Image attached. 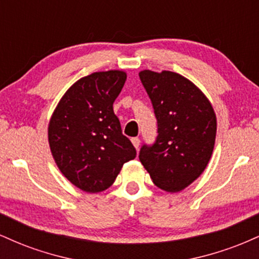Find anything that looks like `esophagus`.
Segmentation results:
<instances>
[{
    "label": "esophagus",
    "mask_w": 259,
    "mask_h": 259,
    "mask_svg": "<svg viewBox=\"0 0 259 259\" xmlns=\"http://www.w3.org/2000/svg\"><path fill=\"white\" fill-rule=\"evenodd\" d=\"M132 142H133L134 147L139 148V146H140V139L139 138H133L132 139Z\"/></svg>",
    "instance_id": "1"
}]
</instances>
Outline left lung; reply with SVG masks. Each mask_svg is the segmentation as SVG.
I'll return each mask as SVG.
<instances>
[{"instance_id":"obj_1","label":"left lung","mask_w":259,"mask_h":259,"mask_svg":"<svg viewBox=\"0 0 259 259\" xmlns=\"http://www.w3.org/2000/svg\"><path fill=\"white\" fill-rule=\"evenodd\" d=\"M158 123L152 146L140 150V162L153 184L179 192L206 169L217 134V117L206 95L180 74L163 70L139 73Z\"/></svg>"}]
</instances>
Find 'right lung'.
Listing matches in <instances>:
<instances>
[{
	"mask_svg": "<svg viewBox=\"0 0 259 259\" xmlns=\"http://www.w3.org/2000/svg\"><path fill=\"white\" fill-rule=\"evenodd\" d=\"M124 70L96 72L65 91L49 123V144L61 173L89 194L105 191L124 163L136 157L130 140L113 112Z\"/></svg>",
	"mask_w": 259,
	"mask_h": 259,
	"instance_id": "right-lung-1",
	"label": "right lung"
}]
</instances>
